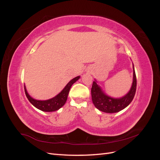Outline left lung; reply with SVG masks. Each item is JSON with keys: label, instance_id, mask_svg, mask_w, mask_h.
Returning <instances> with one entry per match:
<instances>
[{"label": "left lung", "instance_id": "obj_1", "mask_svg": "<svg viewBox=\"0 0 160 160\" xmlns=\"http://www.w3.org/2000/svg\"><path fill=\"white\" fill-rule=\"evenodd\" d=\"M133 83L128 93L120 98H113L105 93L97 81L93 82L91 88L92 101L97 109L105 113H117L125 109L132 102L136 91L137 79L133 64Z\"/></svg>", "mask_w": 160, "mask_h": 160}]
</instances>
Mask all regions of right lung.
<instances>
[{
	"label": "right lung",
	"mask_w": 160,
	"mask_h": 160,
	"mask_svg": "<svg viewBox=\"0 0 160 160\" xmlns=\"http://www.w3.org/2000/svg\"><path fill=\"white\" fill-rule=\"evenodd\" d=\"M79 78L80 76H77L75 77V78L71 79L59 94L57 95L54 98L48 100L41 101L33 99L29 95V94L27 93L25 86V92L28 101H29L31 103L33 106H35L36 108L42 111H45V112H51V111H55L59 109L61 107H62V106L65 105L72 85L75 83Z\"/></svg>",
	"instance_id": "add662e5"
}]
</instances>
